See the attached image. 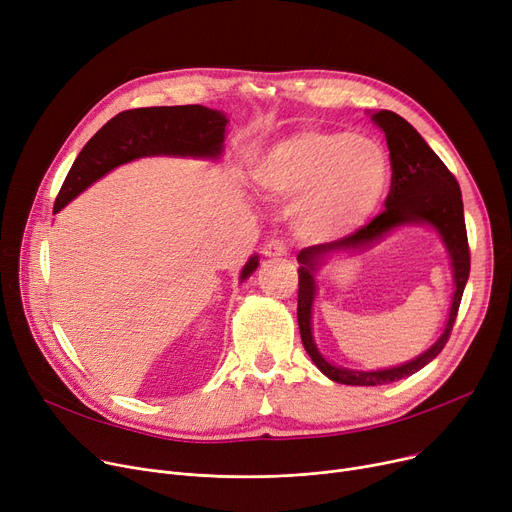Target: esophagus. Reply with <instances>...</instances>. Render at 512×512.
Masks as SVG:
<instances>
[{
    "label": "esophagus",
    "mask_w": 512,
    "mask_h": 512,
    "mask_svg": "<svg viewBox=\"0 0 512 512\" xmlns=\"http://www.w3.org/2000/svg\"><path fill=\"white\" fill-rule=\"evenodd\" d=\"M286 253H288V245L282 238H272L263 245V255L265 257H282Z\"/></svg>",
    "instance_id": "esophagus-1"
}]
</instances>
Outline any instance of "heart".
Here are the masks:
<instances>
[{
    "instance_id": "obj_1",
    "label": "heart",
    "mask_w": 512,
    "mask_h": 512,
    "mask_svg": "<svg viewBox=\"0 0 512 512\" xmlns=\"http://www.w3.org/2000/svg\"><path fill=\"white\" fill-rule=\"evenodd\" d=\"M255 176L265 191L299 197L294 222L303 236L334 240L378 211L390 186V157L378 141L351 130L309 128L267 151Z\"/></svg>"
}]
</instances>
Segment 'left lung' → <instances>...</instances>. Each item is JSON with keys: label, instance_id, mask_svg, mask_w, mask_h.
Instances as JSON below:
<instances>
[{"label": "left lung", "instance_id": "8db88e82", "mask_svg": "<svg viewBox=\"0 0 512 512\" xmlns=\"http://www.w3.org/2000/svg\"><path fill=\"white\" fill-rule=\"evenodd\" d=\"M371 120L384 130L386 143L390 149L392 182L390 193L386 197V209L380 215H375L367 226H361L357 232L334 242L307 247L297 257V261L301 263L297 317L303 346L321 373L328 375L330 380L346 386H382L398 382L425 367L429 361H434L450 338L471 270V255L459 182H456L452 172L444 166V161L432 151V147L423 141L421 134L405 118H400L398 114L388 110H380L371 116ZM402 223H432L441 232L453 259L457 290L445 334L432 349H428L423 356L405 366L380 372H353L336 368L318 355L310 334L314 274L328 256L336 252L364 248L385 235L392 227Z\"/></svg>", "mask_w": 512, "mask_h": 512}]
</instances>
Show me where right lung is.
I'll list each match as a JSON object with an SVG mask.
<instances>
[{
    "label": "right lung",
    "instance_id": "obj_1",
    "mask_svg": "<svg viewBox=\"0 0 512 512\" xmlns=\"http://www.w3.org/2000/svg\"><path fill=\"white\" fill-rule=\"evenodd\" d=\"M226 116L203 105L139 107L126 110L101 126L83 147L60 188L53 213L68 205L95 180L116 166L147 155L218 157L222 153ZM259 257L242 267L240 280H247Z\"/></svg>",
    "mask_w": 512,
    "mask_h": 512
}]
</instances>
